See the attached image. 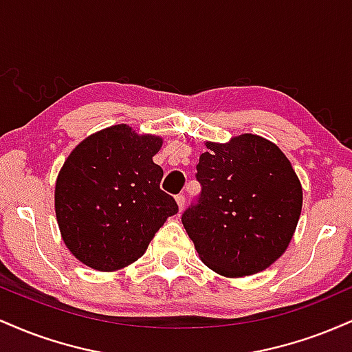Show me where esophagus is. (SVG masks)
<instances>
[{"label": "esophagus", "instance_id": "obj_1", "mask_svg": "<svg viewBox=\"0 0 352 352\" xmlns=\"http://www.w3.org/2000/svg\"><path fill=\"white\" fill-rule=\"evenodd\" d=\"M175 200H177V204H179V208H180V210L185 207V195H184V193H180V195H177Z\"/></svg>", "mask_w": 352, "mask_h": 352}]
</instances>
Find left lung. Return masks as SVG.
<instances>
[{"mask_svg":"<svg viewBox=\"0 0 352 352\" xmlns=\"http://www.w3.org/2000/svg\"><path fill=\"white\" fill-rule=\"evenodd\" d=\"M197 165L201 192L182 215L201 261L223 276L263 272L292 241L302 190L286 155L260 135L207 142Z\"/></svg>","mask_w":352,"mask_h":352,"instance_id":"obj_1","label":"left lung"}]
</instances>
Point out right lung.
<instances>
[{"label": "right lung", "instance_id": "add662e5", "mask_svg": "<svg viewBox=\"0 0 352 352\" xmlns=\"http://www.w3.org/2000/svg\"><path fill=\"white\" fill-rule=\"evenodd\" d=\"M155 135L119 124L84 139L56 182V217L69 252L99 272L134 263L168 217L175 199L160 190L164 170L152 157Z\"/></svg>", "mask_w": 352, "mask_h": 352}]
</instances>
